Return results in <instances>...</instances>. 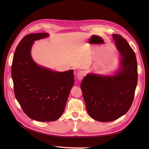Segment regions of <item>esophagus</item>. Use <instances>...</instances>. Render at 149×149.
<instances>
[{
	"label": "esophagus",
	"mask_w": 149,
	"mask_h": 149,
	"mask_svg": "<svg viewBox=\"0 0 149 149\" xmlns=\"http://www.w3.org/2000/svg\"><path fill=\"white\" fill-rule=\"evenodd\" d=\"M86 75V72L85 71H81L79 72H78L77 74V78L78 80H81L84 77V76Z\"/></svg>",
	"instance_id": "34e87169"
}]
</instances>
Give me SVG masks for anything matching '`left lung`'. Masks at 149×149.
<instances>
[{
    "label": "left lung",
    "mask_w": 149,
    "mask_h": 149,
    "mask_svg": "<svg viewBox=\"0 0 149 149\" xmlns=\"http://www.w3.org/2000/svg\"><path fill=\"white\" fill-rule=\"evenodd\" d=\"M121 55V68L114 76L88 74L81 84L90 117L101 122L116 120L129 110L133 102L138 72L136 54L120 35L113 34Z\"/></svg>",
    "instance_id": "8db88e82"
}]
</instances>
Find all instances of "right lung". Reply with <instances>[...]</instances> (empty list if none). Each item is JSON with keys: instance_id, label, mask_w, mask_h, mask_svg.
Returning a JSON list of instances; mask_svg holds the SVG:
<instances>
[{"instance_id": "add662e5", "label": "right lung", "mask_w": 149, "mask_h": 149, "mask_svg": "<svg viewBox=\"0 0 149 149\" xmlns=\"http://www.w3.org/2000/svg\"><path fill=\"white\" fill-rule=\"evenodd\" d=\"M47 33H31L20 40L11 68L15 97L24 112L38 121H54L64 111L74 83V71L54 72L39 67L31 55L34 40Z\"/></svg>"}]
</instances>
